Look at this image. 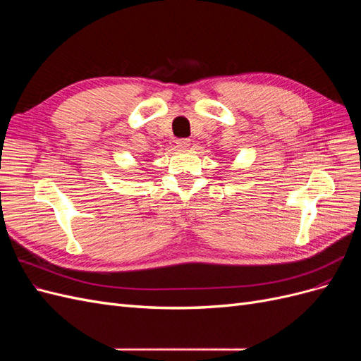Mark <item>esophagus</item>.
Here are the masks:
<instances>
[{
	"mask_svg": "<svg viewBox=\"0 0 361 361\" xmlns=\"http://www.w3.org/2000/svg\"><path fill=\"white\" fill-rule=\"evenodd\" d=\"M190 145H191V143H190L188 138H182V140H178V141H176L178 149H188Z\"/></svg>",
	"mask_w": 361,
	"mask_h": 361,
	"instance_id": "34e87169",
	"label": "esophagus"
}]
</instances>
